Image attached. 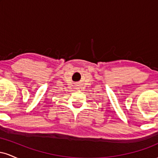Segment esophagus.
Segmentation results:
<instances>
[{
  "label": "esophagus",
  "mask_w": 158,
  "mask_h": 158,
  "mask_svg": "<svg viewBox=\"0 0 158 158\" xmlns=\"http://www.w3.org/2000/svg\"><path fill=\"white\" fill-rule=\"evenodd\" d=\"M76 89H77V90H81V88L80 87V85H79V84H77L76 85Z\"/></svg>",
  "instance_id": "esophagus-1"
}]
</instances>
